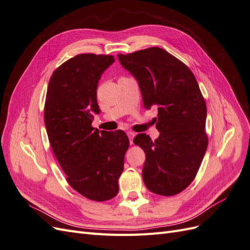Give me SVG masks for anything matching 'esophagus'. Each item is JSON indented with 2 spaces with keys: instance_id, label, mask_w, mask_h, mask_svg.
I'll list each match as a JSON object with an SVG mask.
<instances>
[{
  "instance_id": "esophagus-1",
  "label": "esophagus",
  "mask_w": 250,
  "mask_h": 250,
  "mask_svg": "<svg viewBox=\"0 0 250 250\" xmlns=\"http://www.w3.org/2000/svg\"><path fill=\"white\" fill-rule=\"evenodd\" d=\"M127 135H128V138H129V143H130V145H132L133 144V138H134V132H132V131H128L127 132Z\"/></svg>"
}]
</instances>
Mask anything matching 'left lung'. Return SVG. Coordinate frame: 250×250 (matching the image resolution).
Wrapping results in <instances>:
<instances>
[{
    "instance_id": "left-lung-1",
    "label": "left lung",
    "mask_w": 250,
    "mask_h": 250,
    "mask_svg": "<svg viewBox=\"0 0 250 250\" xmlns=\"http://www.w3.org/2000/svg\"><path fill=\"white\" fill-rule=\"evenodd\" d=\"M118 58L137 79L144 107L157 108L160 137L152 141L140 133L133 140L146 154L144 183L152 193L176 195L194 180L208 148L207 104L198 83L184 62L161 48Z\"/></svg>"
}]
</instances>
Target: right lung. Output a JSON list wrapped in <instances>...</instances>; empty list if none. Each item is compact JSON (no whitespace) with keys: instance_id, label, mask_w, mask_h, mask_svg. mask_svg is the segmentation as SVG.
Instances as JSON below:
<instances>
[{"instance_id":"add662e5","label":"right lung","mask_w":250,"mask_h":250,"mask_svg":"<svg viewBox=\"0 0 250 250\" xmlns=\"http://www.w3.org/2000/svg\"><path fill=\"white\" fill-rule=\"evenodd\" d=\"M115 62L112 55L79 54L53 72L44 103L50 145L70 186L94 201H106L119 192L129 140L122 130L99 131L92 126L99 113L97 86Z\"/></svg>"}]
</instances>
